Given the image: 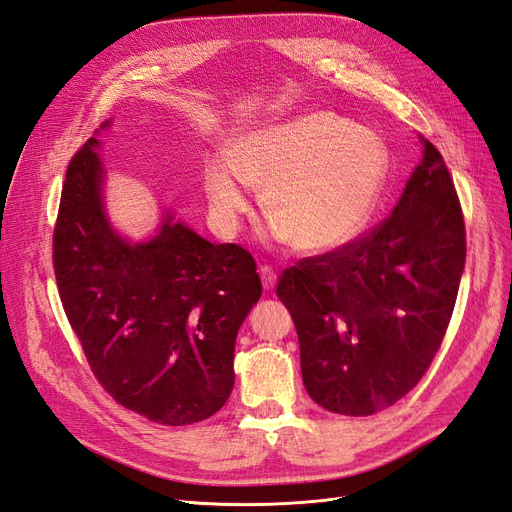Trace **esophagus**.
<instances>
[{
    "mask_svg": "<svg viewBox=\"0 0 512 512\" xmlns=\"http://www.w3.org/2000/svg\"><path fill=\"white\" fill-rule=\"evenodd\" d=\"M260 277H262V286H265V290H273L275 288V282H277V273L271 265H262L260 269Z\"/></svg>",
    "mask_w": 512,
    "mask_h": 512,
    "instance_id": "34e87169",
    "label": "esophagus"
}]
</instances>
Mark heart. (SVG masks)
<instances>
[{
    "label": "heart",
    "mask_w": 512,
    "mask_h": 512,
    "mask_svg": "<svg viewBox=\"0 0 512 512\" xmlns=\"http://www.w3.org/2000/svg\"><path fill=\"white\" fill-rule=\"evenodd\" d=\"M389 153L376 132L312 113L241 136L207 166L205 188L224 230L250 209L245 183L265 188V213L297 252L324 254L359 237L380 200Z\"/></svg>",
    "instance_id": "heart-1"
}]
</instances>
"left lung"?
Here are the masks:
<instances>
[{"mask_svg": "<svg viewBox=\"0 0 512 512\" xmlns=\"http://www.w3.org/2000/svg\"><path fill=\"white\" fill-rule=\"evenodd\" d=\"M423 143V162L389 218L277 280L307 395L329 412L369 416L393 406L425 376L451 322L466 224L440 151Z\"/></svg>", "mask_w": 512, "mask_h": 512, "instance_id": "1", "label": "left lung"}]
</instances>
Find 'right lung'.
Segmentation results:
<instances>
[{"instance_id": "right-lung-1", "label": "right lung", "mask_w": 512, "mask_h": 512, "mask_svg": "<svg viewBox=\"0 0 512 512\" xmlns=\"http://www.w3.org/2000/svg\"><path fill=\"white\" fill-rule=\"evenodd\" d=\"M89 138L74 153L53 228L61 305L85 359L117 404L160 425L218 412L235 384V339L260 299L254 256L164 218L126 243L102 209V164Z\"/></svg>"}]
</instances>
